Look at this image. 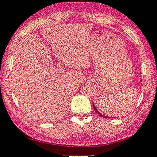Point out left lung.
<instances>
[{"instance_id":"left-lung-1","label":"left lung","mask_w":157,"mask_h":157,"mask_svg":"<svg viewBox=\"0 0 157 157\" xmlns=\"http://www.w3.org/2000/svg\"><path fill=\"white\" fill-rule=\"evenodd\" d=\"M93 107H94V109L95 110V112H96V113H97V114H99V116H101V117H104V118H109V117H107V116H105V115H101V114L99 113V112L97 110V109L96 108V107H95V106H94V103H93Z\"/></svg>"}]
</instances>
